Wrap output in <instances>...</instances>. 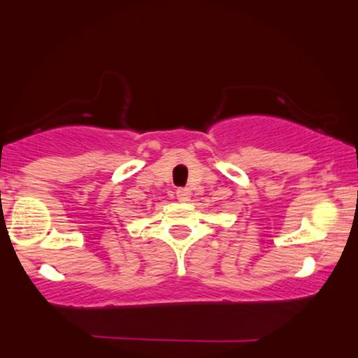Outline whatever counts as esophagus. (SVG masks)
Returning <instances> with one entry per match:
<instances>
[{"instance_id":"1","label":"esophagus","mask_w":358,"mask_h":358,"mask_svg":"<svg viewBox=\"0 0 358 358\" xmlns=\"http://www.w3.org/2000/svg\"><path fill=\"white\" fill-rule=\"evenodd\" d=\"M190 195H192L190 188H187V187H182L176 190V199H178L180 202H187V200L190 199Z\"/></svg>"}]
</instances>
